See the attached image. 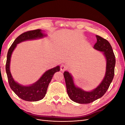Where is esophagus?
<instances>
[{"instance_id":"esophagus-1","label":"esophagus","mask_w":125,"mask_h":125,"mask_svg":"<svg viewBox=\"0 0 125 125\" xmlns=\"http://www.w3.org/2000/svg\"><path fill=\"white\" fill-rule=\"evenodd\" d=\"M67 69V66L65 65V64H62L61 66H60V70L62 71H63L66 70Z\"/></svg>"}]
</instances>
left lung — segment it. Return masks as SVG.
<instances>
[{
	"label": "left lung",
	"mask_w": 125,
	"mask_h": 125,
	"mask_svg": "<svg viewBox=\"0 0 125 125\" xmlns=\"http://www.w3.org/2000/svg\"><path fill=\"white\" fill-rule=\"evenodd\" d=\"M96 37L97 42L94 45V48L103 52L106 61L105 74L101 83L91 91H86L75 86L73 77L69 72L65 71L63 73L68 95L72 101L79 104L92 103L103 96L114 76L116 60L111 45L106 40L102 37L99 35H96Z\"/></svg>",
	"instance_id": "8db88e82"
}]
</instances>
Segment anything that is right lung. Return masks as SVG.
Returning a JSON list of instances; mask_svg holds the SVG:
<instances>
[{
  "mask_svg": "<svg viewBox=\"0 0 125 125\" xmlns=\"http://www.w3.org/2000/svg\"><path fill=\"white\" fill-rule=\"evenodd\" d=\"M42 31L37 29L29 31L21 34L14 40L9 48L7 54L6 70L10 88L20 99L29 102H35L43 99L46 95L47 88L54 73L59 71L60 67L56 66L49 69L42 75V77L30 85H21L13 79L10 70L11 55L18 44L23 41L43 38L46 36Z\"/></svg>",
  "mask_w": 125,
  "mask_h": 125,
  "instance_id": "1",
  "label": "right lung"
}]
</instances>
